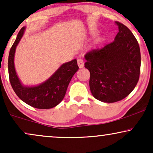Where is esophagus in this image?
<instances>
[{"instance_id": "obj_1", "label": "esophagus", "mask_w": 153, "mask_h": 153, "mask_svg": "<svg viewBox=\"0 0 153 153\" xmlns=\"http://www.w3.org/2000/svg\"><path fill=\"white\" fill-rule=\"evenodd\" d=\"M78 65L80 68H82L84 66V61H83L82 59H78Z\"/></svg>"}]
</instances>
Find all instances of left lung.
<instances>
[{
  "label": "left lung",
  "mask_w": 153,
  "mask_h": 153,
  "mask_svg": "<svg viewBox=\"0 0 153 153\" xmlns=\"http://www.w3.org/2000/svg\"><path fill=\"white\" fill-rule=\"evenodd\" d=\"M114 41L88 52L85 67L90 73V88L95 99L112 103L126 97L138 82L140 51L138 42L126 25L116 22Z\"/></svg>",
  "instance_id": "8db88e82"
}]
</instances>
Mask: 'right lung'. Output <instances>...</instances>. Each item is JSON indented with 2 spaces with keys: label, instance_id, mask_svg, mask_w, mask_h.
<instances>
[{
  "label": "right lung",
  "instance_id": "right-lung-1",
  "mask_svg": "<svg viewBox=\"0 0 153 153\" xmlns=\"http://www.w3.org/2000/svg\"><path fill=\"white\" fill-rule=\"evenodd\" d=\"M25 27L21 28L14 44L10 48L8 56V74L11 86L21 100L36 109H51L58 105L64 98L71 78L78 71L77 60L61 65L45 82L35 87H24L21 84L14 66V55L16 46L24 33Z\"/></svg>",
  "mask_w": 153,
  "mask_h": 153
}]
</instances>
